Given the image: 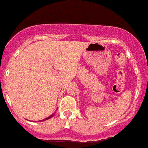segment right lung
Masks as SVG:
<instances>
[{"label":"right lung","instance_id":"right-lung-1","mask_svg":"<svg viewBox=\"0 0 148 148\" xmlns=\"http://www.w3.org/2000/svg\"><path fill=\"white\" fill-rule=\"evenodd\" d=\"M53 114H52V115H51L50 116H48L47 117V118H46V119H42V120H41V121H45V120H47V119H51V117H53Z\"/></svg>","mask_w":148,"mask_h":148}]
</instances>
